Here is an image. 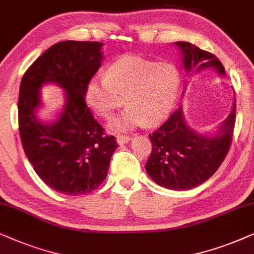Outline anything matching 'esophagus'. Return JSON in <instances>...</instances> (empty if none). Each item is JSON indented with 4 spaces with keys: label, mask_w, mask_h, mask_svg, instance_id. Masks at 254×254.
<instances>
[{
    "label": "esophagus",
    "mask_w": 254,
    "mask_h": 254,
    "mask_svg": "<svg viewBox=\"0 0 254 254\" xmlns=\"http://www.w3.org/2000/svg\"><path fill=\"white\" fill-rule=\"evenodd\" d=\"M116 139H117V143L122 145V144H127V141L130 140V137L125 136V134H122V133H117L116 134Z\"/></svg>",
    "instance_id": "1"
}]
</instances>
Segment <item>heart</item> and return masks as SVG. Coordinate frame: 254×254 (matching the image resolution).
<instances>
[{
	"label": "heart",
	"mask_w": 254,
	"mask_h": 254,
	"mask_svg": "<svg viewBox=\"0 0 254 254\" xmlns=\"http://www.w3.org/2000/svg\"><path fill=\"white\" fill-rule=\"evenodd\" d=\"M180 90V74L171 64H157L136 56H125L108 67L104 77L88 82L84 100L97 116L108 118L125 101L127 108L110 123L127 129L166 120Z\"/></svg>",
	"instance_id": "heart-1"
}]
</instances>
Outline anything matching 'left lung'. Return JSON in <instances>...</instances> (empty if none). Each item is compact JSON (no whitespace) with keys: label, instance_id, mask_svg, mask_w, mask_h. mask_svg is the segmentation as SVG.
I'll return each instance as SVG.
<instances>
[{"label":"left lung","instance_id":"left-lung-1","mask_svg":"<svg viewBox=\"0 0 254 254\" xmlns=\"http://www.w3.org/2000/svg\"><path fill=\"white\" fill-rule=\"evenodd\" d=\"M184 53L187 70L214 67L224 74V66L208 51L186 42H178ZM236 123V100L232 111L215 136H203L189 129L181 107L175 110L154 132L148 134L152 151L147 159V174L161 187L187 190L203 184L216 173L228 154Z\"/></svg>","mask_w":254,"mask_h":254}]
</instances>
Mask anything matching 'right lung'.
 Listing matches in <instances>:
<instances>
[{
	"mask_svg": "<svg viewBox=\"0 0 254 254\" xmlns=\"http://www.w3.org/2000/svg\"><path fill=\"white\" fill-rule=\"evenodd\" d=\"M101 46L74 40L54 44L26 69L19 87L18 130L26 157L49 187L65 195L95 190L107 178L118 147L84 100L87 84L103 58ZM47 82L65 87L67 96L59 121L51 126L34 116L39 88Z\"/></svg>",
	"mask_w": 254,
	"mask_h": 254,
	"instance_id": "1",
	"label": "right lung"
}]
</instances>
